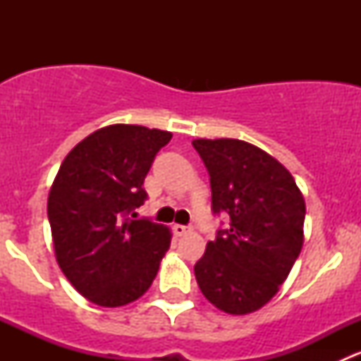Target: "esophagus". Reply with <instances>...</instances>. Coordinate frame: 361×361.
I'll return each mask as SVG.
<instances>
[{
    "label": "esophagus",
    "instance_id": "34e87169",
    "mask_svg": "<svg viewBox=\"0 0 361 361\" xmlns=\"http://www.w3.org/2000/svg\"><path fill=\"white\" fill-rule=\"evenodd\" d=\"M173 232H174V235H178V238H180V235H185V234H188V232H192V227H187V225H173Z\"/></svg>",
    "mask_w": 361,
    "mask_h": 361
}]
</instances>
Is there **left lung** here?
<instances>
[{"label": "left lung", "instance_id": "1", "mask_svg": "<svg viewBox=\"0 0 361 361\" xmlns=\"http://www.w3.org/2000/svg\"><path fill=\"white\" fill-rule=\"evenodd\" d=\"M209 173L211 209L227 213L194 272L201 292L228 314L267 304L304 243L305 202L283 164L241 140L192 141Z\"/></svg>", "mask_w": 361, "mask_h": 361}]
</instances>
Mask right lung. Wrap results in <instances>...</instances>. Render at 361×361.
I'll list each match as a JSON object with an SVG mask.
<instances>
[{
    "label": "right lung",
    "mask_w": 361,
    "mask_h": 361,
    "mask_svg": "<svg viewBox=\"0 0 361 361\" xmlns=\"http://www.w3.org/2000/svg\"><path fill=\"white\" fill-rule=\"evenodd\" d=\"M173 134L115 123L80 141L49 194L50 228L61 271L76 292L103 307L134 302L150 288L171 232L134 209L143 181Z\"/></svg>",
    "instance_id": "obj_1"
}]
</instances>
